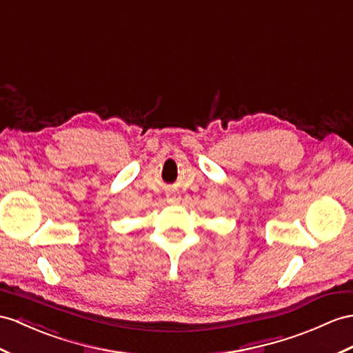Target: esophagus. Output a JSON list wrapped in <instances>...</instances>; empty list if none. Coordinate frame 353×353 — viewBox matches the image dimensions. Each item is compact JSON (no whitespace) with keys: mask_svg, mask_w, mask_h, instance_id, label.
Instances as JSON below:
<instances>
[{"mask_svg":"<svg viewBox=\"0 0 353 353\" xmlns=\"http://www.w3.org/2000/svg\"><path fill=\"white\" fill-rule=\"evenodd\" d=\"M166 199H168V202H170V203H178L179 199H181V197H179L176 193L169 192V193H166Z\"/></svg>","mask_w":353,"mask_h":353,"instance_id":"esophagus-1","label":"esophagus"}]
</instances>
